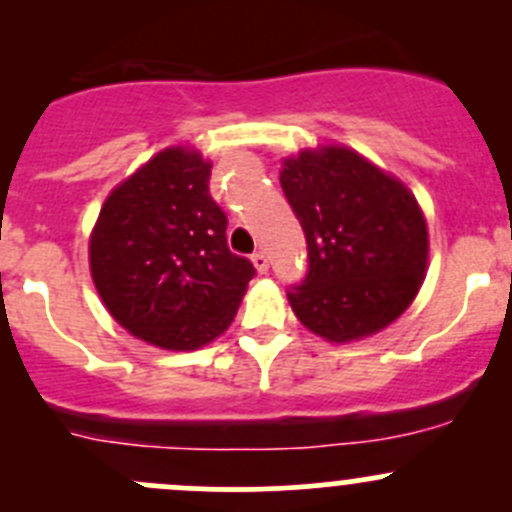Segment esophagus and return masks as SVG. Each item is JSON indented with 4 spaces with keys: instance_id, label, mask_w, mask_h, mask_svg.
Wrapping results in <instances>:
<instances>
[{
    "instance_id": "esophagus-1",
    "label": "esophagus",
    "mask_w": 512,
    "mask_h": 512,
    "mask_svg": "<svg viewBox=\"0 0 512 512\" xmlns=\"http://www.w3.org/2000/svg\"><path fill=\"white\" fill-rule=\"evenodd\" d=\"M252 265H255V270L260 272V275H265V272L270 270V260H267L265 252H255V255H252Z\"/></svg>"
}]
</instances>
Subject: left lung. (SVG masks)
I'll return each mask as SVG.
<instances>
[{
	"label": "left lung",
	"instance_id": "obj_1",
	"mask_svg": "<svg viewBox=\"0 0 512 512\" xmlns=\"http://www.w3.org/2000/svg\"><path fill=\"white\" fill-rule=\"evenodd\" d=\"M280 185L307 240V275L287 292L299 322L327 342H354L401 317L428 265L414 193L344 146L287 158Z\"/></svg>",
	"mask_w": 512,
	"mask_h": 512
}]
</instances>
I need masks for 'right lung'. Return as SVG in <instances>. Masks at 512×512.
<instances>
[{
  "mask_svg": "<svg viewBox=\"0 0 512 512\" xmlns=\"http://www.w3.org/2000/svg\"><path fill=\"white\" fill-rule=\"evenodd\" d=\"M193 148H165L106 198L89 242L111 317L143 342L190 352L230 327L255 277L227 247V215Z\"/></svg>",
  "mask_w": 512,
  "mask_h": 512,
  "instance_id": "right-lung-1",
  "label": "right lung"
}]
</instances>
